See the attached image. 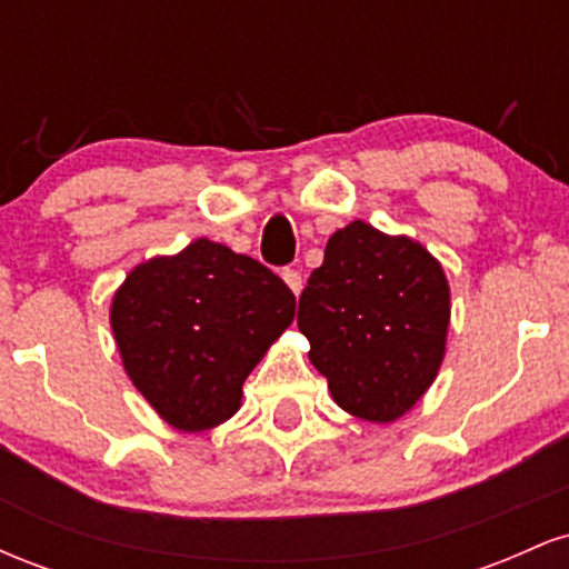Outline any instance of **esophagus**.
Returning a JSON list of instances; mask_svg holds the SVG:
<instances>
[{
    "label": "esophagus",
    "instance_id": "obj_1",
    "mask_svg": "<svg viewBox=\"0 0 569 569\" xmlns=\"http://www.w3.org/2000/svg\"><path fill=\"white\" fill-rule=\"evenodd\" d=\"M280 276H283L286 286H289V289L299 297V291H302V272H299V270H291V267H286V270L280 272Z\"/></svg>",
    "mask_w": 569,
    "mask_h": 569
}]
</instances>
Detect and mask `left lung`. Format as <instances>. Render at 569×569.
Listing matches in <instances>:
<instances>
[{"instance_id":"obj_1","label":"left lung","mask_w":569,"mask_h":569,"mask_svg":"<svg viewBox=\"0 0 569 569\" xmlns=\"http://www.w3.org/2000/svg\"><path fill=\"white\" fill-rule=\"evenodd\" d=\"M297 326L339 407L369 422L398 420L441 367L447 278L420 243L352 221L307 278Z\"/></svg>"}]
</instances>
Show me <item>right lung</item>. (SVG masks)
<instances>
[{
	"instance_id": "add662e5",
	"label": "right lung",
	"mask_w": 569,
	"mask_h": 569,
	"mask_svg": "<svg viewBox=\"0 0 569 569\" xmlns=\"http://www.w3.org/2000/svg\"><path fill=\"white\" fill-rule=\"evenodd\" d=\"M276 272L213 240L139 264L112 302V331L141 396L179 430H208L240 407L243 382L293 321Z\"/></svg>"
}]
</instances>
